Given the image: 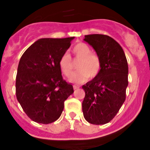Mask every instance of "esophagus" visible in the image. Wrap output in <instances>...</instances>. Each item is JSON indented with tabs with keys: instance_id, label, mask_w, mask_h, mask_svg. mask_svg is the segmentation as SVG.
<instances>
[{
	"instance_id": "esophagus-1",
	"label": "esophagus",
	"mask_w": 150,
	"mask_h": 150,
	"mask_svg": "<svg viewBox=\"0 0 150 150\" xmlns=\"http://www.w3.org/2000/svg\"><path fill=\"white\" fill-rule=\"evenodd\" d=\"M80 88L79 86H78V85H74L73 86V88L74 90H76V89H78Z\"/></svg>"
}]
</instances>
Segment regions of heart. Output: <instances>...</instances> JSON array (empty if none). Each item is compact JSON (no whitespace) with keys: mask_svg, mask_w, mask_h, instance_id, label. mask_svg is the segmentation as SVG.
<instances>
[{"mask_svg":"<svg viewBox=\"0 0 150 150\" xmlns=\"http://www.w3.org/2000/svg\"><path fill=\"white\" fill-rule=\"evenodd\" d=\"M91 52L90 47L84 43H80L73 47L72 53L75 57L81 59V61L78 65L79 70L71 77V82L80 83L86 81L88 77L94 78L99 75L102 69V62L99 57ZM59 66L66 77L69 78L72 75L73 65L69 54H64L60 57Z\"/></svg>","mask_w":150,"mask_h":150,"instance_id":"1","label":"heart"}]
</instances>
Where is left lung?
<instances>
[{
  "mask_svg": "<svg viewBox=\"0 0 150 150\" xmlns=\"http://www.w3.org/2000/svg\"><path fill=\"white\" fill-rule=\"evenodd\" d=\"M83 40L93 47L102 62L100 72L82 86L84 118L95 125L107 123L118 112L125 99L128 67L125 53L116 40L108 35L92 34Z\"/></svg>",
  "mask_w": 150,
  "mask_h": 150,
  "instance_id": "left-lung-1",
  "label": "left lung"
}]
</instances>
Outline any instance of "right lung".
I'll list each match as a JSON object with an SVG mask.
<instances>
[{
  "label": "right lung",
  "mask_w": 150,
  "mask_h": 150,
  "mask_svg": "<svg viewBox=\"0 0 150 150\" xmlns=\"http://www.w3.org/2000/svg\"><path fill=\"white\" fill-rule=\"evenodd\" d=\"M74 37L41 38L22 54L16 78V95L27 115L33 121L48 124L57 120L64 101L74 92L62 76L59 61Z\"/></svg>",
  "instance_id": "right-lung-1"
}]
</instances>
